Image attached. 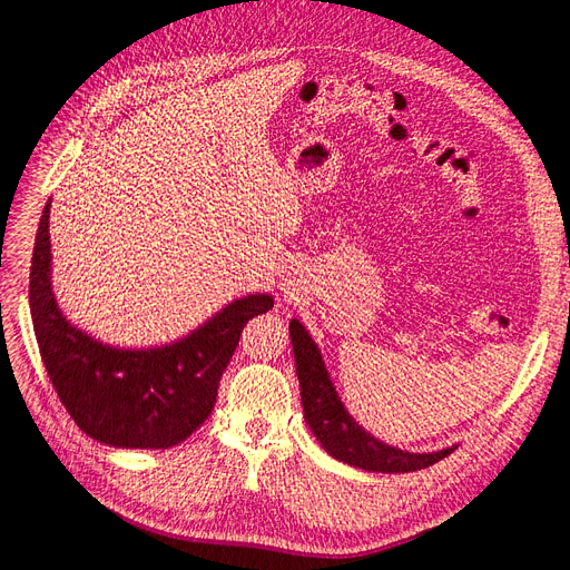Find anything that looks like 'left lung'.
Masks as SVG:
<instances>
[{
	"mask_svg": "<svg viewBox=\"0 0 570 570\" xmlns=\"http://www.w3.org/2000/svg\"><path fill=\"white\" fill-rule=\"evenodd\" d=\"M293 355H296V372L301 381V400L303 414L312 433L317 435L322 448L341 459V462L360 466L364 471H381V473H407L426 469L440 459H445L454 448L414 454L381 443L374 435L366 433L353 416L345 412L332 379L326 374V366L317 351L315 341L305 332V326L298 320L288 324Z\"/></svg>",
	"mask_w": 570,
	"mask_h": 570,
	"instance_id": "8db88e82",
	"label": "left lung"
}]
</instances>
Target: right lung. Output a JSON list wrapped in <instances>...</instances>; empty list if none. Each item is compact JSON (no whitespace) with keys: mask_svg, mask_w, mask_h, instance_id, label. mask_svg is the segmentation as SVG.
Masks as SVG:
<instances>
[{"mask_svg":"<svg viewBox=\"0 0 570 570\" xmlns=\"http://www.w3.org/2000/svg\"><path fill=\"white\" fill-rule=\"evenodd\" d=\"M49 206L30 265V315L53 391L72 421L99 443L165 450L187 440L215 397L244 326L272 309L265 293L229 303L187 338L154 351H118L66 322L51 293Z\"/></svg>","mask_w":570,"mask_h":570,"instance_id":"obj_1","label":"right lung"}]
</instances>
